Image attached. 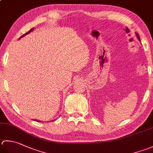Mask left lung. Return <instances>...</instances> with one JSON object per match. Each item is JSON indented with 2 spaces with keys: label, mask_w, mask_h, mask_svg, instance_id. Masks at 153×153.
Wrapping results in <instances>:
<instances>
[{
  "label": "left lung",
  "mask_w": 153,
  "mask_h": 153,
  "mask_svg": "<svg viewBox=\"0 0 153 153\" xmlns=\"http://www.w3.org/2000/svg\"><path fill=\"white\" fill-rule=\"evenodd\" d=\"M136 36H137V38H138V40H139V41H140V37H139V34H137V33H136Z\"/></svg>",
  "instance_id": "1"
}]
</instances>
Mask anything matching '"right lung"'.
<instances>
[{"label": "right lung", "instance_id": "1", "mask_svg": "<svg viewBox=\"0 0 153 153\" xmlns=\"http://www.w3.org/2000/svg\"><path fill=\"white\" fill-rule=\"evenodd\" d=\"M33 30H34V28H32L31 30H29V31H28V32H26V33H25V34H23L22 36H21L20 37V38H19V39H20L21 38H22V37H24V36H26V34H29V33H30V32H31L32 31H33ZM52 121H53V120H52ZM53 121H55V119H54V120H53ZM36 121H38V120H36ZM41 122H42V121H41Z\"/></svg>", "mask_w": 153, "mask_h": 153}]
</instances>
